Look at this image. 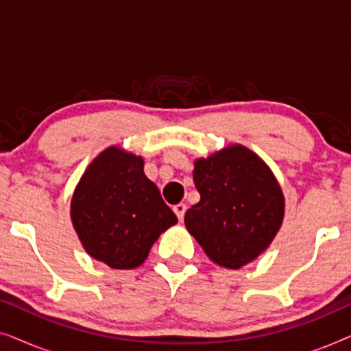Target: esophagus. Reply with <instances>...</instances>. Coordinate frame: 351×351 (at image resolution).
I'll list each match as a JSON object with an SVG mask.
<instances>
[{"mask_svg": "<svg viewBox=\"0 0 351 351\" xmlns=\"http://www.w3.org/2000/svg\"><path fill=\"white\" fill-rule=\"evenodd\" d=\"M185 210H186V206L184 203H179V204L174 206V213H176L177 217H179V220H184Z\"/></svg>", "mask_w": 351, "mask_h": 351, "instance_id": "obj_1", "label": "esophagus"}]
</instances>
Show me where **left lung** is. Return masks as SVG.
Segmentation results:
<instances>
[{"label": "left lung", "instance_id": "left-lung-1", "mask_svg": "<svg viewBox=\"0 0 351 351\" xmlns=\"http://www.w3.org/2000/svg\"><path fill=\"white\" fill-rule=\"evenodd\" d=\"M199 203L185 213V227L210 261L241 268L270 246L285 215V196L268 166L241 145L195 162Z\"/></svg>", "mask_w": 351, "mask_h": 351}]
</instances>
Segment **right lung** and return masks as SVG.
<instances>
[{"label": "right lung", "mask_w": 351, "mask_h": 351, "mask_svg": "<svg viewBox=\"0 0 351 351\" xmlns=\"http://www.w3.org/2000/svg\"><path fill=\"white\" fill-rule=\"evenodd\" d=\"M71 220L86 252L118 270L142 265L158 237L177 223L143 160L110 147L90 162L71 199Z\"/></svg>", "instance_id": "add662e5"}]
</instances>
